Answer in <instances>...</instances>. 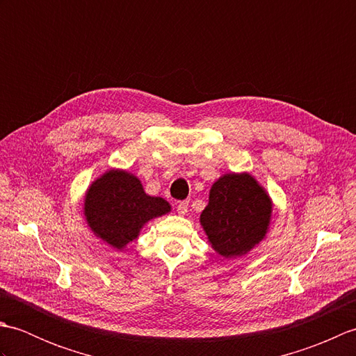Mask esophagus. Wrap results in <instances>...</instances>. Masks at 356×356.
Masks as SVG:
<instances>
[{"label": "esophagus", "mask_w": 356, "mask_h": 356, "mask_svg": "<svg viewBox=\"0 0 356 356\" xmlns=\"http://www.w3.org/2000/svg\"><path fill=\"white\" fill-rule=\"evenodd\" d=\"M188 203H190V202H186V200L177 203V213L180 216H185L188 213Z\"/></svg>", "instance_id": "1"}]
</instances>
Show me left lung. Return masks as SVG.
Masks as SVG:
<instances>
[{"label": "left lung", "mask_w": 356, "mask_h": 356, "mask_svg": "<svg viewBox=\"0 0 356 356\" xmlns=\"http://www.w3.org/2000/svg\"><path fill=\"white\" fill-rule=\"evenodd\" d=\"M272 203L249 174H225L209 191L200 223L216 252L243 255L266 236Z\"/></svg>", "instance_id": "obj_1"}]
</instances>
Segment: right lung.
I'll use <instances>...</instances> for the list:
<instances>
[{"mask_svg": "<svg viewBox=\"0 0 356 356\" xmlns=\"http://www.w3.org/2000/svg\"><path fill=\"white\" fill-rule=\"evenodd\" d=\"M170 211L168 202L145 194L138 177L119 170H111L95 180L84 202L90 228L118 249L138 238L140 228L151 218Z\"/></svg>", "mask_w": 356, "mask_h": 356, "instance_id": "obj_1", "label": "right lung"}]
</instances>
